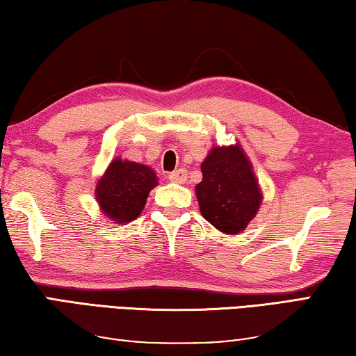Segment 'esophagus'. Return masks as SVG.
<instances>
[{
    "mask_svg": "<svg viewBox=\"0 0 356 356\" xmlns=\"http://www.w3.org/2000/svg\"><path fill=\"white\" fill-rule=\"evenodd\" d=\"M168 179H170L172 183L184 184L186 181H188V172H186L184 168H179V170H175L168 175Z\"/></svg>",
    "mask_w": 356,
    "mask_h": 356,
    "instance_id": "esophagus-1",
    "label": "esophagus"
}]
</instances>
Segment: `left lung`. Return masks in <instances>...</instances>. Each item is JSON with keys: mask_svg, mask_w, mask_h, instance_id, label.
I'll list each match as a JSON object with an SVG mask.
<instances>
[{"mask_svg": "<svg viewBox=\"0 0 356 356\" xmlns=\"http://www.w3.org/2000/svg\"><path fill=\"white\" fill-rule=\"evenodd\" d=\"M200 168L203 178L195 195L202 216L227 235L241 233L264 199L248 154L238 143L213 147Z\"/></svg>", "mask_w": 356, "mask_h": 356, "instance_id": "8db88e82", "label": "left lung"}]
</instances>
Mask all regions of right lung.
<instances>
[{
    "mask_svg": "<svg viewBox=\"0 0 356 356\" xmlns=\"http://www.w3.org/2000/svg\"><path fill=\"white\" fill-rule=\"evenodd\" d=\"M157 184L153 168L118 156L97 179L96 202L104 216L124 225L140 216L149 191Z\"/></svg>",
    "mask_w": 356,
    "mask_h": 356,
    "instance_id": "right-lung-1",
    "label": "right lung"
}]
</instances>
